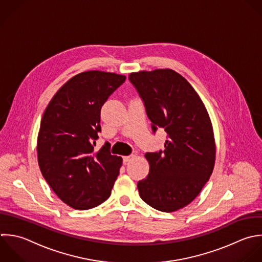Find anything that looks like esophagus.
<instances>
[{
  "label": "esophagus",
  "mask_w": 262,
  "mask_h": 262,
  "mask_svg": "<svg viewBox=\"0 0 262 262\" xmlns=\"http://www.w3.org/2000/svg\"><path fill=\"white\" fill-rule=\"evenodd\" d=\"M136 156L135 155H129V156H124L123 157V162L124 163H127V162H129V161H132L134 158H135Z\"/></svg>",
  "instance_id": "34e87169"
}]
</instances>
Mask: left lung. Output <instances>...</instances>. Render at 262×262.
<instances>
[{
    "label": "left lung",
    "instance_id": "left-lung-1",
    "mask_svg": "<svg viewBox=\"0 0 262 262\" xmlns=\"http://www.w3.org/2000/svg\"><path fill=\"white\" fill-rule=\"evenodd\" d=\"M128 78L153 132L160 127L167 134L163 152L145 155L150 170L138 183L140 196L159 211H177L199 195L213 171L216 147L209 114L191 83L172 69L132 72Z\"/></svg>",
    "mask_w": 262,
    "mask_h": 262
}]
</instances>
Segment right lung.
I'll use <instances>...</instances> for the list:
<instances>
[{
    "label": "right lung",
    "instance_id": "obj_1",
    "mask_svg": "<svg viewBox=\"0 0 262 262\" xmlns=\"http://www.w3.org/2000/svg\"><path fill=\"white\" fill-rule=\"evenodd\" d=\"M125 75L100 70L78 73L54 95L40 120L36 151L40 172L68 206L86 210L105 202L122 158L109 146L94 150L101 108Z\"/></svg>",
    "mask_w": 262,
    "mask_h": 262
}]
</instances>
